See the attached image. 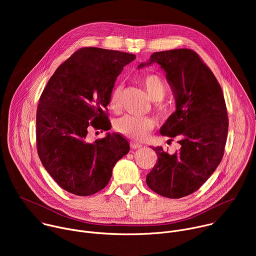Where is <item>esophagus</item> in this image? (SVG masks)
I'll list each match as a JSON object with an SVG mask.
<instances>
[{"label": "esophagus", "mask_w": 256, "mask_h": 256, "mask_svg": "<svg viewBox=\"0 0 256 256\" xmlns=\"http://www.w3.org/2000/svg\"><path fill=\"white\" fill-rule=\"evenodd\" d=\"M130 147H132V149H140V148L142 147V144H138V142H130Z\"/></svg>", "instance_id": "1"}]
</instances>
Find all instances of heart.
<instances>
[{"mask_svg": "<svg viewBox=\"0 0 256 256\" xmlns=\"http://www.w3.org/2000/svg\"><path fill=\"white\" fill-rule=\"evenodd\" d=\"M140 83L148 97L154 101L155 112L161 116L167 114V107L161 101L166 94V85L163 79L156 74H149L140 78ZM122 86L116 84L109 95V107L114 112H118L120 108ZM155 122L150 118H142L134 116H124L114 122V128L120 134L134 140H142L154 128Z\"/></svg>", "mask_w": 256, "mask_h": 256, "instance_id": "b5f03b06", "label": "heart"}]
</instances>
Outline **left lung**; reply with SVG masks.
I'll use <instances>...</instances> for the list:
<instances>
[{"instance_id":"8db88e82","label":"left lung","mask_w":256,"mask_h":256,"mask_svg":"<svg viewBox=\"0 0 256 256\" xmlns=\"http://www.w3.org/2000/svg\"><path fill=\"white\" fill-rule=\"evenodd\" d=\"M153 62L166 72L176 100V110L160 132L177 136L180 149L168 154L162 147L152 148L158 161L146 182L162 196L180 198L196 192L220 164L229 128L227 107L220 84L192 50L154 52L138 68Z\"/></svg>"}]
</instances>
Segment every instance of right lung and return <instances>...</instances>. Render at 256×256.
I'll list each match as a JSON object with an SVG mask.
<instances>
[{
	"label": "right lung",
	"mask_w": 256,
	"mask_h": 256,
	"mask_svg": "<svg viewBox=\"0 0 256 256\" xmlns=\"http://www.w3.org/2000/svg\"><path fill=\"white\" fill-rule=\"evenodd\" d=\"M132 54L82 48L54 72L36 112V146L48 174L68 192L88 196L103 190L116 162L130 151L118 134L88 142L92 126L108 130L109 95Z\"/></svg>",
	"instance_id": "1"
}]
</instances>
